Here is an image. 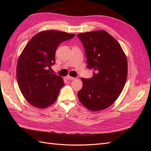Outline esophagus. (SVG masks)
<instances>
[{"label": "esophagus", "mask_w": 151, "mask_h": 151, "mask_svg": "<svg viewBox=\"0 0 151 151\" xmlns=\"http://www.w3.org/2000/svg\"><path fill=\"white\" fill-rule=\"evenodd\" d=\"M66 79H68V80H74L75 79V77H71L70 76H67L66 77Z\"/></svg>", "instance_id": "1"}]
</instances>
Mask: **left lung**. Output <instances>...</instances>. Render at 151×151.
I'll use <instances>...</instances> for the list:
<instances>
[{
    "label": "left lung",
    "mask_w": 151,
    "mask_h": 151,
    "mask_svg": "<svg viewBox=\"0 0 151 151\" xmlns=\"http://www.w3.org/2000/svg\"><path fill=\"white\" fill-rule=\"evenodd\" d=\"M77 36L84 47L87 67L94 70L92 78H81L83 85L77 96L86 108L101 111L110 106L124 88L127 57L119 43L106 31L86 32Z\"/></svg>",
    "instance_id": "obj_1"
}]
</instances>
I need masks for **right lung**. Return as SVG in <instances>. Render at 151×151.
Segmentation results:
<instances>
[{
	"label": "right lung",
	"instance_id": "1",
	"mask_svg": "<svg viewBox=\"0 0 151 151\" xmlns=\"http://www.w3.org/2000/svg\"><path fill=\"white\" fill-rule=\"evenodd\" d=\"M75 35L65 32L41 31L26 45L18 59L16 77L19 88L26 101L33 106L45 108L52 104L64 85L62 77L52 74L56 50Z\"/></svg>",
	"mask_w": 151,
	"mask_h": 151
}]
</instances>
